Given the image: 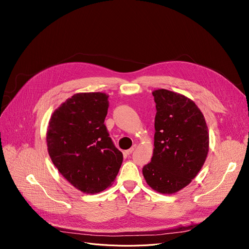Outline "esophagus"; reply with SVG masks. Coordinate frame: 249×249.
Wrapping results in <instances>:
<instances>
[{
    "instance_id": "1",
    "label": "esophagus",
    "mask_w": 249,
    "mask_h": 249,
    "mask_svg": "<svg viewBox=\"0 0 249 249\" xmlns=\"http://www.w3.org/2000/svg\"><path fill=\"white\" fill-rule=\"evenodd\" d=\"M136 148H137V145H133V146H132V148H130L129 150L125 151V154H126V155H128V156H129V155H131V154L136 150Z\"/></svg>"
}]
</instances>
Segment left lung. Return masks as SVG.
I'll return each instance as SVG.
<instances>
[{"mask_svg":"<svg viewBox=\"0 0 249 249\" xmlns=\"http://www.w3.org/2000/svg\"><path fill=\"white\" fill-rule=\"evenodd\" d=\"M154 153L143 175L148 185L161 194H174L194 179L209 153V132L198 106L189 97L160 89L153 91Z\"/></svg>","mask_w":249,"mask_h":249,"instance_id":"1","label":"left lung"}]
</instances>
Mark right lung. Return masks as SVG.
<instances>
[{"label": "right lung", "instance_id": "add662e5", "mask_svg": "<svg viewBox=\"0 0 249 249\" xmlns=\"http://www.w3.org/2000/svg\"><path fill=\"white\" fill-rule=\"evenodd\" d=\"M104 92H79L52 113L46 132L50 159L64 178L86 194L110 187L123 161L106 130Z\"/></svg>", "mask_w": 249, "mask_h": 249}]
</instances>
